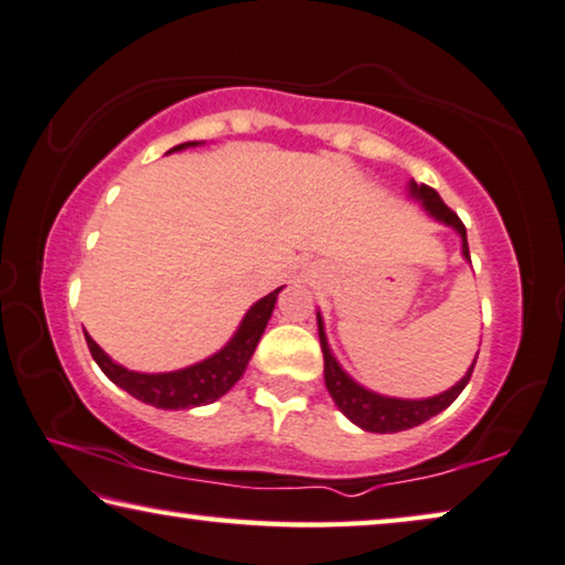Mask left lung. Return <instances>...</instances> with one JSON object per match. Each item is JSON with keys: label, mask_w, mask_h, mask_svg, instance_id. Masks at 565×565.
<instances>
[{"label": "left lung", "mask_w": 565, "mask_h": 565, "mask_svg": "<svg viewBox=\"0 0 565 565\" xmlns=\"http://www.w3.org/2000/svg\"><path fill=\"white\" fill-rule=\"evenodd\" d=\"M409 196H415V200L423 202L425 210L430 212L435 220L456 230L460 241H463V258L471 260V256H468L466 225L460 222L458 214L440 200V194L435 192L433 186L409 181ZM317 328H320V345L324 355V386H328V392L332 396V402L338 404V409L365 433L409 430V427H417L427 423L430 417L440 415V412L448 409L450 404L458 399V394L463 392L468 379H471L473 373L476 359H479V355H476L471 369L466 371V376L460 379L456 386H450L448 392H443L438 396H427V399H396V396H384V394L371 392V388L361 386L359 381H353L343 369H340V363L335 361V355H332L328 345V335H324L320 312H317Z\"/></svg>", "instance_id": "left-lung-1"}]
</instances>
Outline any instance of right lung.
Returning <instances> with one entry per match:
<instances>
[{"label": "right lung", "instance_id": "1", "mask_svg": "<svg viewBox=\"0 0 565 565\" xmlns=\"http://www.w3.org/2000/svg\"><path fill=\"white\" fill-rule=\"evenodd\" d=\"M189 146H200V142H181V146L171 150H181ZM281 289L284 286H279V289L271 294H266L264 299H258L256 305L248 309L241 328H237V332L230 338V343L222 348V351L200 363L189 365V369L169 373H138L109 359V355L89 338V332H84L86 345H89L92 359L97 361L102 371H105V376L113 381V384L125 388L127 394H132L135 399L153 404L158 409L202 407V404H212L214 399H220L222 394H227L230 388L235 386V381L243 376L245 365H248L268 320H271L276 297H279Z\"/></svg>", "mask_w": 565, "mask_h": 565}]
</instances>
